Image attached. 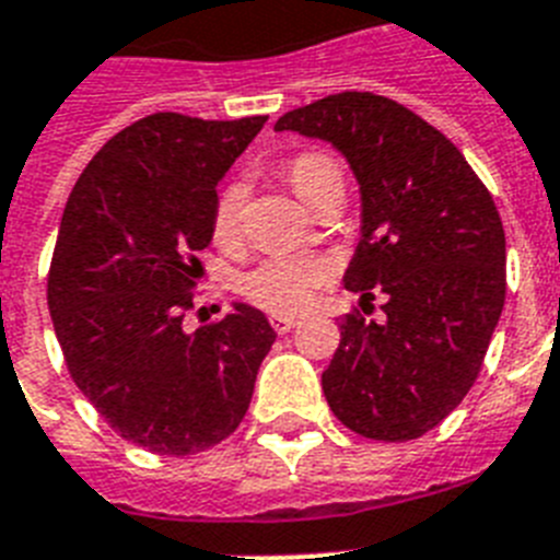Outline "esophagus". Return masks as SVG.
Listing matches in <instances>:
<instances>
[{
    "mask_svg": "<svg viewBox=\"0 0 560 560\" xmlns=\"http://www.w3.org/2000/svg\"><path fill=\"white\" fill-rule=\"evenodd\" d=\"M270 324H272V330H276V332H290L295 324H299V318L281 316V313H276V316H270Z\"/></svg>",
    "mask_w": 560,
    "mask_h": 560,
    "instance_id": "esophagus-1",
    "label": "esophagus"
}]
</instances>
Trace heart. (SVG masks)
I'll return each instance as SVG.
<instances>
[{
    "label": "heart",
    "instance_id": "heart-1",
    "mask_svg": "<svg viewBox=\"0 0 560 560\" xmlns=\"http://www.w3.org/2000/svg\"><path fill=\"white\" fill-rule=\"evenodd\" d=\"M288 182L304 201H313L318 190L332 178H341V167L327 153H302L288 164ZM244 187L228 185L213 205V238L219 244H230L238 233L242 219ZM330 261L322 256H272L258 261L250 272H244L242 293L258 307L272 313H295L304 310L316 290L330 279Z\"/></svg>",
    "mask_w": 560,
    "mask_h": 560
}]
</instances>
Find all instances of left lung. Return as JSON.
<instances>
[{
  "label": "left lung",
  "instance_id": "obj_1",
  "mask_svg": "<svg viewBox=\"0 0 560 560\" xmlns=\"http://www.w3.org/2000/svg\"><path fill=\"white\" fill-rule=\"evenodd\" d=\"M347 159L361 238L345 288L384 293L382 322L347 316L322 373L330 410L375 441L439 427L476 384L506 293V238L490 190L462 150L404 105L347 91L276 121Z\"/></svg>",
  "mask_w": 560,
  "mask_h": 560
}]
</instances>
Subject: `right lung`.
Returning a JSON list of instances; mask_svg holds the SVG:
<instances>
[{
  "label": "right lung",
  "mask_w": 560,
  "mask_h": 560,
  "mask_svg": "<svg viewBox=\"0 0 560 560\" xmlns=\"http://www.w3.org/2000/svg\"><path fill=\"white\" fill-rule=\"evenodd\" d=\"M265 121L153 113L98 150L65 205L48 276L56 338L98 416L150 453L228 439L276 341L265 313L242 302L185 330L215 185Z\"/></svg>",
  "instance_id": "right-lung-1"
}]
</instances>
